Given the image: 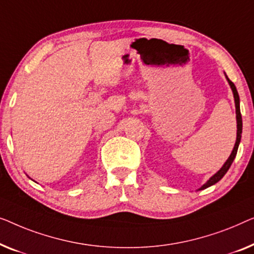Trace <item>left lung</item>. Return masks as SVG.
<instances>
[{
  "mask_svg": "<svg viewBox=\"0 0 254 254\" xmlns=\"http://www.w3.org/2000/svg\"><path fill=\"white\" fill-rule=\"evenodd\" d=\"M226 74V73H224ZM226 78H227V81L229 83L230 85V88L231 91H233V94H234V100H235V107H236V121H237V137H236V142H235V146H234V149L233 152H231V154L229 158L224 164L222 166V168L217 171L216 174H214L212 177L209 178L208 181L206 182L205 184L202 185V187H200L198 189V191L200 190H203V189H207L209 187H212V185L216 184L217 182H219L221 178H222L224 175L227 174V171L229 170V168L231 166V163L234 162V160L236 158V154H237V151H238V146H239V142H241V138H242V128H243V122H242V115H241V108H239V95H238V92L236 90V86L235 84L231 81L228 76L226 74Z\"/></svg>",
  "mask_w": 254,
  "mask_h": 254,
  "instance_id": "1",
  "label": "left lung"
}]
</instances>
